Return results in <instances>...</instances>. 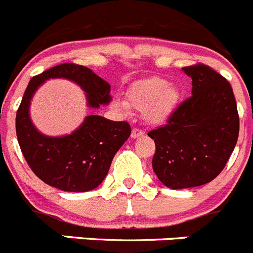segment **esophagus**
<instances>
[{"label": "esophagus", "instance_id": "34e87169", "mask_svg": "<svg viewBox=\"0 0 253 253\" xmlns=\"http://www.w3.org/2000/svg\"><path fill=\"white\" fill-rule=\"evenodd\" d=\"M144 134H145L144 130L139 129V127H134V129L131 130V137H132V139H136V137L142 136Z\"/></svg>", "mask_w": 253, "mask_h": 253}]
</instances>
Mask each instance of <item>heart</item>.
Masks as SVG:
<instances>
[{
    "label": "heart",
    "instance_id": "obj_1",
    "mask_svg": "<svg viewBox=\"0 0 253 253\" xmlns=\"http://www.w3.org/2000/svg\"><path fill=\"white\" fill-rule=\"evenodd\" d=\"M179 102V92L169 81L161 77H150L134 82L126 91V104L116 102L117 108L126 106L139 112L149 123H164L176 111Z\"/></svg>",
    "mask_w": 253,
    "mask_h": 253
}]
</instances>
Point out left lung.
Returning a JSON list of instances; mask_svg holds the SVG:
<instances>
[{"label": "left lung", "instance_id": "1", "mask_svg": "<svg viewBox=\"0 0 253 253\" xmlns=\"http://www.w3.org/2000/svg\"><path fill=\"white\" fill-rule=\"evenodd\" d=\"M192 96L165 126L149 131L156 151L152 169L172 189L209 183L226 165L239 137L240 119L231 84L204 64L183 67Z\"/></svg>", "mask_w": 253, "mask_h": 253}]
</instances>
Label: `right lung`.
I'll return each mask as SVG.
<instances>
[{"instance_id": "add662e5", "label": "right lung", "mask_w": 253, "mask_h": 253, "mask_svg": "<svg viewBox=\"0 0 253 253\" xmlns=\"http://www.w3.org/2000/svg\"><path fill=\"white\" fill-rule=\"evenodd\" d=\"M49 79H67L86 92L87 104L99 108L111 102V86L82 65L61 64L29 81L16 116L19 147L37 177L65 192H88L108 173L112 160L131 134L126 122L88 116L75 131L65 136H46L37 130L29 117L32 97Z\"/></svg>"}]
</instances>
